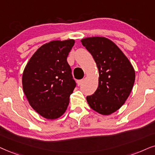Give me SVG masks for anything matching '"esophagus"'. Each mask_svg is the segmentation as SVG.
Instances as JSON below:
<instances>
[{
	"label": "esophagus",
	"instance_id": "1",
	"mask_svg": "<svg viewBox=\"0 0 155 155\" xmlns=\"http://www.w3.org/2000/svg\"><path fill=\"white\" fill-rule=\"evenodd\" d=\"M84 81V79H80V80H78L77 81V84L78 85H81V84H82V82Z\"/></svg>",
	"mask_w": 155,
	"mask_h": 155
}]
</instances>
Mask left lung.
I'll list each match as a JSON object with an SVG mask.
<instances>
[{
    "mask_svg": "<svg viewBox=\"0 0 155 155\" xmlns=\"http://www.w3.org/2000/svg\"><path fill=\"white\" fill-rule=\"evenodd\" d=\"M81 42L94 59L99 71V85L87 97L89 107L102 115L120 109L134 86L135 71L124 53L110 39L102 36L82 38Z\"/></svg>",
    "mask_w": 155,
    "mask_h": 155,
    "instance_id": "obj_1",
    "label": "left lung"
}]
</instances>
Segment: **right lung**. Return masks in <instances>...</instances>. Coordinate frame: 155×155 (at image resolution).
Wrapping results in <instances>:
<instances>
[{"instance_id": "1", "label": "right lung", "mask_w": 155, "mask_h": 155, "mask_svg": "<svg viewBox=\"0 0 155 155\" xmlns=\"http://www.w3.org/2000/svg\"><path fill=\"white\" fill-rule=\"evenodd\" d=\"M74 43L67 39L42 45L23 70V92L31 107L44 118H59L69 104L76 84L66 59Z\"/></svg>"}]
</instances>
